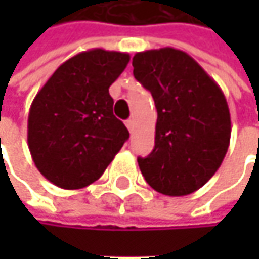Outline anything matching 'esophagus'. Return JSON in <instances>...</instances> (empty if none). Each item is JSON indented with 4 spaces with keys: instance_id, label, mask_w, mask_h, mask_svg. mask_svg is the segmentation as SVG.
<instances>
[{
    "instance_id": "34e87169",
    "label": "esophagus",
    "mask_w": 259,
    "mask_h": 259,
    "mask_svg": "<svg viewBox=\"0 0 259 259\" xmlns=\"http://www.w3.org/2000/svg\"><path fill=\"white\" fill-rule=\"evenodd\" d=\"M126 126H127V129H129L130 132H133V127H135V121H133L132 118H129V120L126 121Z\"/></svg>"
}]
</instances>
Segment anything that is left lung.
<instances>
[{
    "mask_svg": "<svg viewBox=\"0 0 259 259\" xmlns=\"http://www.w3.org/2000/svg\"><path fill=\"white\" fill-rule=\"evenodd\" d=\"M132 66L157 109L154 148L138 159L141 172L163 195H189L214 176L228 151L225 94L190 55L174 48L138 52Z\"/></svg>",
    "mask_w": 259,
    "mask_h": 259,
    "instance_id": "1",
    "label": "left lung"
}]
</instances>
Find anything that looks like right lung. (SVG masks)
<instances>
[{
    "label": "right lung",
    "instance_id": "add662e5",
    "mask_svg": "<svg viewBox=\"0 0 259 259\" xmlns=\"http://www.w3.org/2000/svg\"><path fill=\"white\" fill-rule=\"evenodd\" d=\"M126 52L100 48L64 61L35 94L28 148L40 174L67 190L100 179L129 138L114 112L109 87L129 64Z\"/></svg>",
    "mask_w": 259,
    "mask_h": 259
}]
</instances>
